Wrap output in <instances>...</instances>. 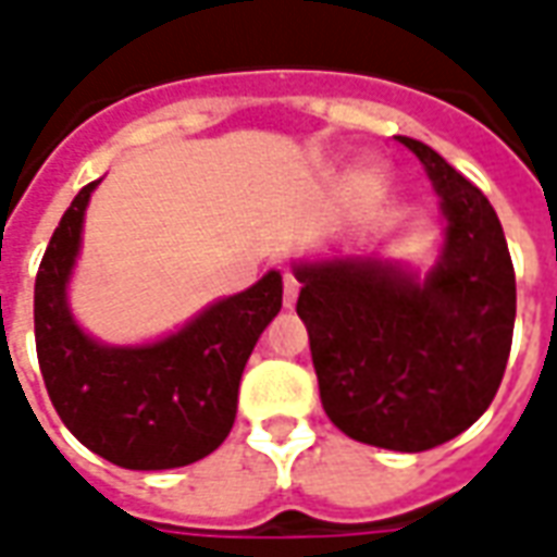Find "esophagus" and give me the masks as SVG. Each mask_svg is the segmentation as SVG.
<instances>
[{"label": "esophagus", "instance_id": "esophagus-1", "mask_svg": "<svg viewBox=\"0 0 557 557\" xmlns=\"http://www.w3.org/2000/svg\"><path fill=\"white\" fill-rule=\"evenodd\" d=\"M298 292H301V283H298V277L289 271V274L283 277V304H286V307H295Z\"/></svg>", "mask_w": 557, "mask_h": 557}]
</instances>
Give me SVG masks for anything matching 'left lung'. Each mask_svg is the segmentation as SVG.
Instances as JSON below:
<instances>
[{"mask_svg":"<svg viewBox=\"0 0 557 557\" xmlns=\"http://www.w3.org/2000/svg\"><path fill=\"white\" fill-rule=\"evenodd\" d=\"M399 143L426 166L447 218L426 283L370 259L295 274L331 423L355 442L418 454L490 409L513 343L516 274L490 199L438 151Z\"/></svg>","mask_w":557,"mask_h":557,"instance_id":"1","label":"left lung"}]
</instances>
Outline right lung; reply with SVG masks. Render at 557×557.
Here are the masks:
<instances>
[{
  "mask_svg": "<svg viewBox=\"0 0 557 557\" xmlns=\"http://www.w3.org/2000/svg\"><path fill=\"white\" fill-rule=\"evenodd\" d=\"M95 184L74 196L35 277V349L44 385L67 430L113 466H190L230 435L244 363L280 313L283 277L268 271L256 286L211 304L154 346H101L79 331L65 301Z\"/></svg>",
  "mask_w": 557,
  "mask_h": 557,
  "instance_id": "1",
  "label": "right lung"
}]
</instances>
